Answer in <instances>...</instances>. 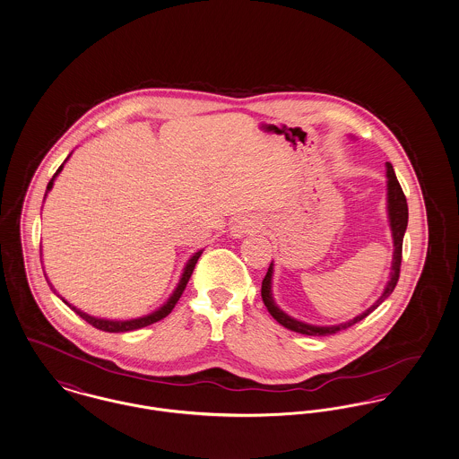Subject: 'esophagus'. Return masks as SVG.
Instances as JSON below:
<instances>
[{"label": "esophagus", "mask_w": 459, "mask_h": 459, "mask_svg": "<svg viewBox=\"0 0 459 459\" xmlns=\"http://www.w3.org/2000/svg\"><path fill=\"white\" fill-rule=\"evenodd\" d=\"M261 226H259V221L252 218H240L238 221L233 222L231 226V237L233 238H241L243 235L247 233H254L257 231Z\"/></svg>", "instance_id": "34e87169"}]
</instances>
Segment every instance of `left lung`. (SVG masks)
<instances>
[{"instance_id":"8db88e82","label":"left lung","mask_w":459,"mask_h":459,"mask_svg":"<svg viewBox=\"0 0 459 459\" xmlns=\"http://www.w3.org/2000/svg\"><path fill=\"white\" fill-rule=\"evenodd\" d=\"M386 211H388V222H390V230H392V238H394V257H392V271H390V280L385 285L384 293L380 295V299L364 313L356 316L354 319H349L345 323L340 325H333V326H314V325H307L302 323L299 319H293L291 316L283 313L274 299H273V291H271V280H273V263L269 264V269L265 273L264 280H263V289H261V295H263V302L269 314L285 328H289L291 332L302 333V335H311V337H325V335H333L342 330H347L349 326L359 323L364 319L368 314L373 313L386 297L394 291L397 281H399V273H401V261H403V238L408 228V202L404 192L395 178V172L390 162H386Z\"/></svg>"}]
</instances>
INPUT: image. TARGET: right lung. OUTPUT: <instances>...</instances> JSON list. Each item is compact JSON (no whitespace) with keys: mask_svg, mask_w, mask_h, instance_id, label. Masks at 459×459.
<instances>
[{"mask_svg":"<svg viewBox=\"0 0 459 459\" xmlns=\"http://www.w3.org/2000/svg\"><path fill=\"white\" fill-rule=\"evenodd\" d=\"M71 157V155H69ZM67 157V159H69ZM67 159H65V162H67ZM64 162V164H65ZM64 164L56 169L55 172V176L49 179L48 186H47V194H48L49 190L53 188V181H55V178L60 174V170L64 169ZM47 196V195H45ZM202 255V250H198L196 254H194L192 257H190V261L186 263L185 265V269H183V274H181V280H179V283H178V287L174 289L172 291V295H170L169 299H168V302L162 306V307H159L157 311H153L152 314H148V316H143V317H136V319H127V321H114V319H101V317H95V316H90V314L82 313V311H79L75 306L73 304H69L65 299H62L60 295V299L73 309L74 313L79 314L84 321H88L91 326H95L98 330H101V332H108V333H121V332H131V330H138V328H143V326H148V325H152V323H157V321H160V319H164L168 314L174 309V306L178 304V300H179V297L183 295V291L186 289V285H188V281H190V276H192V273H194L195 264H196V261H198V257ZM45 278H47V274H45ZM47 281H48V278H47ZM49 287H51V283L48 281ZM53 290V287H51ZM55 291V290H53Z\"/></svg>","mask_w":459,"mask_h":459,"instance_id":"right-lung-1","label":"right lung"}]
</instances>
